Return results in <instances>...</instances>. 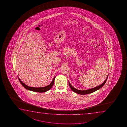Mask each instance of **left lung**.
I'll list each match as a JSON object with an SVG mask.
<instances>
[{"mask_svg": "<svg viewBox=\"0 0 127 127\" xmlns=\"http://www.w3.org/2000/svg\"><path fill=\"white\" fill-rule=\"evenodd\" d=\"M108 76L107 77L106 80H105L104 82L102 84H101V85H99V86H98L97 87L94 88L93 89H88V90H79L75 89L74 87H72L71 86V85L70 83L69 82H68V84H69V85L70 88H71L72 90L74 92H75V93H78V94H80V95H86V94H90V93H92V92H95L97 90H98L99 89H101V88H102V87H103L104 84H105V83H106V81H107V80L108 79Z\"/></svg>", "mask_w": 127, "mask_h": 127, "instance_id": "1", "label": "left lung"}]
</instances>
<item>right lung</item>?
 <instances>
[{
    "mask_svg": "<svg viewBox=\"0 0 127 127\" xmlns=\"http://www.w3.org/2000/svg\"><path fill=\"white\" fill-rule=\"evenodd\" d=\"M56 77L55 76L54 77L53 79L52 80V82L49 85L47 86L42 87V88H34V87L28 86L27 85H25L24 83H23V82L21 81L20 79L19 78H18V79H19V82L22 84V85H23V86L25 88H26L27 89L29 90L32 91H33V92H47L50 89L52 88V86L53 85V84H54V81H55V79Z\"/></svg>",
    "mask_w": 127,
    "mask_h": 127,
    "instance_id": "obj_1",
    "label": "right lung"
}]
</instances>
